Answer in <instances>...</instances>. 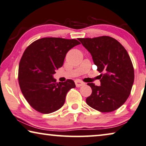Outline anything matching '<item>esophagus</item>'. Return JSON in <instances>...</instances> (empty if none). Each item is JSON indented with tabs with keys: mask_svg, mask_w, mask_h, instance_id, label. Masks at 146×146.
<instances>
[{
	"mask_svg": "<svg viewBox=\"0 0 146 146\" xmlns=\"http://www.w3.org/2000/svg\"><path fill=\"white\" fill-rule=\"evenodd\" d=\"M75 85H76V87H81V86H83L85 85V83L83 82L81 80L79 79H77L75 81Z\"/></svg>",
	"mask_w": 146,
	"mask_h": 146,
	"instance_id": "obj_1",
	"label": "esophagus"
}]
</instances>
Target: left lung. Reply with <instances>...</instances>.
<instances>
[{
	"label": "left lung",
	"mask_w": 146,
	"mask_h": 146,
	"mask_svg": "<svg viewBox=\"0 0 146 146\" xmlns=\"http://www.w3.org/2000/svg\"><path fill=\"white\" fill-rule=\"evenodd\" d=\"M93 57L100 74V86L88 83L92 94L86 99L89 106L102 112L118 109L131 93L134 70L128 52L122 44L110 36L79 38Z\"/></svg>",
	"instance_id": "1"
}]
</instances>
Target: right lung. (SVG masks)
<instances>
[{"label":"right lung","instance_id":"right-lung-1","mask_svg":"<svg viewBox=\"0 0 146 146\" xmlns=\"http://www.w3.org/2000/svg\"><path fill=\"white\" fill-rule=\"evenodd\" d=\"M79 44L75 39L44 38L24 51L18 67V82L24 98L36 111L50 114L59 110L68 91L75 87L73 80L57 83L53 75L63 66L68 51Z\"/></svg>","mask_w":146,"mask_h":146}]
</instances>
